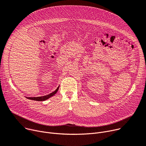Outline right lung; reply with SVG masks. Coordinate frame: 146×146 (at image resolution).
I'll list each match as a JSON object with an SVG mask.
<instances>
[{"instance_id":"add662e5","label":"right lung","mask_w":146,"mask_h":146,"mask_svg":"<svg viewBox=\"0 0 146 146\" xmlns=\"http://www.w3.org/2000/svg\"><path fill=\"white\" fill-rule=\"evenodd\" d=\"M59 86L56 89V90L54 92H51L49 94L46 95V96H42V97H26L27 98L29 99V100H34V101H45L48 99H49V98L52 97V96H54L56 92H58V90H59Z\"/></svg>"}]
</instances>
